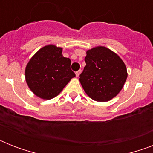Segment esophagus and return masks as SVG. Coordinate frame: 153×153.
Here are the masks:
<instances>
[{
	"mask_svg": "<svg viewBox=\"0 0 153 153\" xmlns=\"http://www.w3.org/2000/svg\"><path fill=\"white\" fill-rule=\"evenodd\" d=\"M81 72H82L81 70H79V71H78L75 72V74H76V76H77V77H79V74H81Z\"/></svg>",
	"mask_w": 153,
	"mask_h": 153,
	"instance_id": "obj_1",
	"label": "esophagus"
}]
</instances>
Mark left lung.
<instances>
[{
    "instance_id": "8db88e82",
    "label": "left lung",
    "mask_w": 153,
    "mask_h": 153,
    "mask_svg": "<svg viewBox=\"0 0 153 153\" xmlns=\"http://www.w3.org/2000/svg\"><path fill=\"white\" fill-rule=\"evenodd\" d=\"M85 62L79 81L86 94L97 102L111 100L121 91L128 75L122 59L109 48L97 47L86 51Z\"/></svg>"
}]
</instances>
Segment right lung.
<instances>
[{
  "instance_id": "1",
  "label": "right lung",
  "mask_w": 153,
  "mask_h": 153,
  "mask_svg": "<svg viewBox=\"0 0 153 153\" xmlns=\"http://www.w3.org/2000/svg\"><path fill=\"white\" fill-rule=\"evenodd\" d=\"M62 48L48 45L37 51L25 69L28 87L43 99L55 98L75 74L71 69V59L62 55Z\"/></svg>"
}]
</instances>
